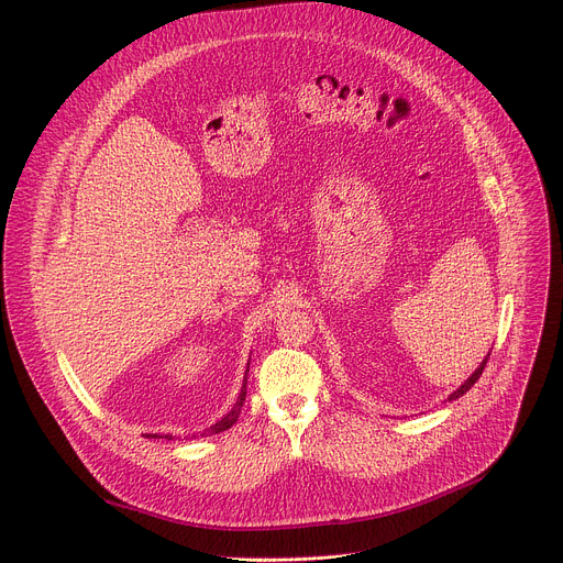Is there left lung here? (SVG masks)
Returning a JSON list of instances; mask_svg holds the SVG:
<instances>
[{"instance_id": "obj_1", "label": "left lung", "mask_w": 563, "mask_h": 563, "mask_svg": "<svg viewBox=\"0 0 563 563\" xmlns=\"http://www.w3.org/2000/svg\"><path fill=\"white\" fill-rule=\"evenodd\" d=\"M488 356H490V354H488ZM488 356L484 358V363H481V365H478V367H476V369L470 374V378H467V380H465L461 387H456V389H454V391L448 396V400H456L459 396H463V394H465V391H467V389H470V387H472V385L478 380V376L484 374V367H486V363H488Z\"/></svg>"}]
</instances>
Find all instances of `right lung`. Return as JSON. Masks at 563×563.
I'll list each match as a JSON object with an SVG mask.
<instances>
[{
	"instance_id": "obj_1",
	"label": "right lung",
	"mask_w": 563,
	"mask_h": 563,
	"mask_svg": "<svg viewBox=\"0 0 563 563\" xmlns=\"http://www.w3.org/2000/svg\"><path fill=\"white\" fill-rule=\"evenodd\" d=\"M247 372H250V363H247ZM247 372H245V378H243V387H240V394H238V400H235V406L218 421V423H213L211 428H207L200 437H207V434H220V432H224V430H229L235 421H238V417H240V408H243V400H245V396H247ZM153 437H157V434H153ZM172 439V437H169Z\"/></svg>"
}]
</instances>
